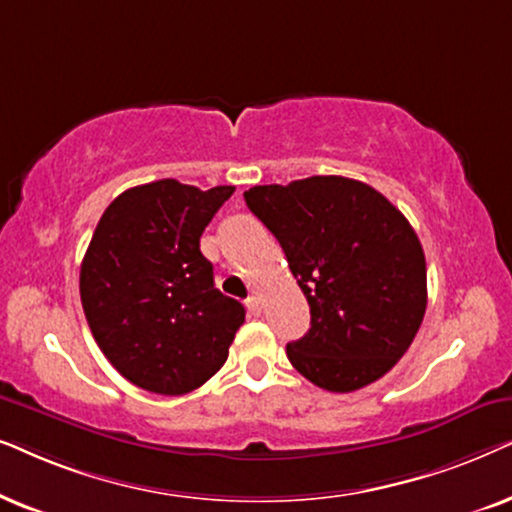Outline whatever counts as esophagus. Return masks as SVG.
<instances>
[{
	"label": "esophagus",
	"instance_id": "34e87169",
	"mask_svg": "<svg viewBox=\"0 0 512 512\" xmlns=\"http://www.w3.org/2000/svg\"><path fill=\"white\" fill-rule=\"evenodd\" d=\"M245 304H248V311L252 313V316H260V313H262V299L257 295L248 297V302H245Z\"/></svg>",
	"mask_w": 512,
	"mask_h": 512
}]
</instances>
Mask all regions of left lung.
<instances>
[{
	"label": "left lung",
	"instance_id": "left-lung-1",
	"mask_svg": "<svg viewBox=\"0 0 512 512\" xmlns=\"http://www.w3.org/2000/svg\"><path fill=\"white\" fill-rule=\"evenodd\" d=\"M243 199L278 238L309 302V332L288 344L292 367L332 393L384 377L426 313V257L407 217L342 175L252 187Z\"/></svg>",
	"mask_w": 512,
	"mask_h": 512
}]
</instances>
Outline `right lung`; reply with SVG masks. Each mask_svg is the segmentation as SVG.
I'll return each mask as SVG.
<instances>
[{
    "label": "right lung",
    "mask_w": 512,
    "mask_h": 512,
    "mask_svg": "<svg viewBox=\"0 0 512 512\" xmlns=\"http://www.w3.org/2000/svg\"><path fill=\"white\" fill-rule=\"evenodd\" d=\"M231 194L156 180L119 194L93 231L81 306L114 370L145 391L182 395L206 384L243 325V304L215 288L199 248Z\"/></svg>",
    "instance_id": "1"
}]
</instances>
